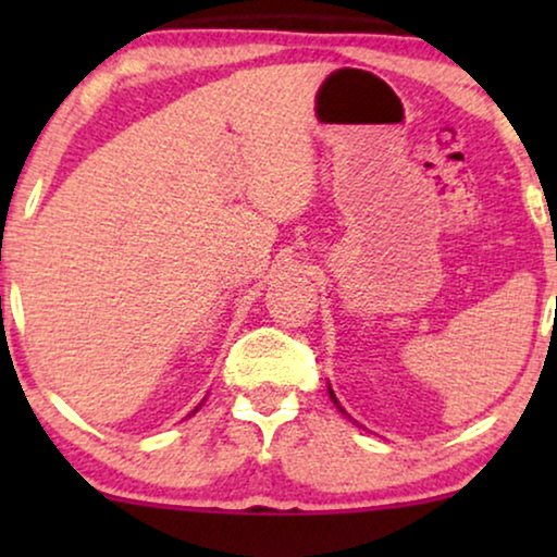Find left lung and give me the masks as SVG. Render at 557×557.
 <instances>
[{
    "label": "left lung",
    "instance_id": "8db88e82",
    "mask_svg": "<svg viewBox=\"0 0 557 557\" xmlns=\"http://www.w3.org/2000/svg\"><path fill=\"white\" fill-rule=\"evenodd\" d=\"M330 395H332V400H334V403H337V398H334V393H332V391H330ZM337 408H339V403H337ZM339 410H342V408H339ZM342 413H345V410H342Z\"/></svg>",
    "mask_w": 557,
    "mask_h": 557
}]
</instances>
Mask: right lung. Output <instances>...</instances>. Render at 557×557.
<instances>
[{"instance_id": "add662e5", "label": "right lung", "mask_w": 557, "mask_h": 557, "mask_svg": "<svg viewBox=\"0 0 557 557\" xmlns=\"http://www.w3.org/2000/svg\"><path fill=\"white\" fill-rule=\"evenodd\" d=\"M195 410H197V408H195Z\"/></svg>"}]
</instances>
